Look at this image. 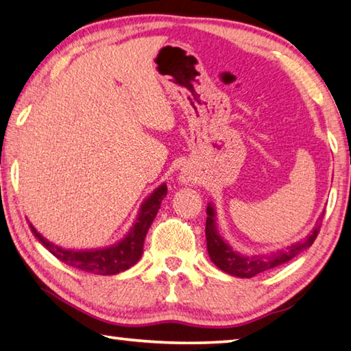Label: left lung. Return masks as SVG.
Masks as SVG:
<instances>
[{
    "instance_id": "8db88e82",
    "label": "left lung",
    "mask_w": 351,
    "mask_h": 351,
    "mask_svg": "<svg viewBox=\"0 0 351 351\" xmlns=\"http://www.w3.org/2000/svg\"><path fill=\"white\" fill-rule=\"evenodd\" d=\"M215 212L212 207H207V221H206V238H207V250L210 258H212L216 267H219L222 271L228 273V275L239 276V278H253L259 275V273L267 271L273 269V267H278L291 258H295L298 253H301L305 248H308L313 244L315 239L319 234L321 226H322V218L316 222L313 228L307 238L304 241L298 242V244L291 245L287 248V250H279L276 253L267 254V256H254V258H247L241 256V254L234 253L230 247H228L224 241L221 239L216 230L215 226Z\"/></svg>"
}]
</instances>
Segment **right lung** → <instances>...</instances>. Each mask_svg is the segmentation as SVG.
<instances>
[{
  "label": "right lung",
  "mask_w": 351,
  "mask_h": 351,
  "mask_svg": "<svg viewBox=\"0 0 351 351\" xmlns=\"http://www.w3.org/2000/svg\"><path fill=\"white\" fill-rule=\"evenodd\" d=\"M167 195V187L162 184L161 187L155 190L147 201L143 204L141 212L136 224L133 226L132 232L127 234L125 239L118 242L117 245L103 248V250H88V252H75L64 250L58 245H53L52 242L44 239L40 233L35 230V227L30 224V230L38 238V241L47 248V250L58 258L62 263L78 269L81 271L93 273V275H117L119 271L130 269L133 264H136L143 254L144 238L147 234L149 227L154 222L155 216L161 207V201Z\"/></svg>",
  "instance_id": "add662e5"
}]
</instances>
